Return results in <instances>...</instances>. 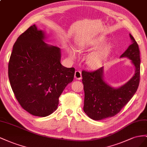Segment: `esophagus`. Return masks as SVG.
I'll list each match as a JSON object with an SVG mask.
<instances>
[{
  "label": "esophagus",
  "instance_id": "obj_1",
  "mask_svg": "<svg viewBox=\"0 0 147 147\" xmlns=\"http://www.w3.org/2000/svg\"><path fill=\"white\" fill-rule=\"evenodd\" d=\"M74 78L78 80H81L82 78V74L80 71H76L74 73Z\"/></svg>",
  "mask_w": 147,
  "mask_h": 147
}]
</instances>
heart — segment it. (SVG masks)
<instances>
[{"mask_svg":"<svg viewBox=\"0 0 147 147\" xmlns=\"http://www.w3.org/2000/svg\"><path fill=\"white\" fill-rule=\"evenodd\" d=\"M106 39L102 36H97L81 40L78 43V51L80 52L92 51L99 48L106 42ZM112 49L113 45L111 44H107L104 45L97 51L89 54L87 57L86 60L87 66L92 69H97L101 68L107 57L110 55ZM68 53L69 57L72 58H74L76 57V50L73 47H70L68 49Z\"/></svg>","mask_w":147,"mask_h":147,"instance_id":"1","label":"heart"}]
</instances>
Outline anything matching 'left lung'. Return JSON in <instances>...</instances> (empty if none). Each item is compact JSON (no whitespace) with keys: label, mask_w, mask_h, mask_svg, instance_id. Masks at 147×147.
I'll list each match as a JSON object with an SVG mask.
<instances>
[{"label":"left lung","mask_w":147,"mask_h":147,"mask_svg":"<svg viewBox=\"0 0 147 147\" xmlns=\"http://www.w3.org/2000/svg\"><path fill=\"white\" fill-rule=\"evenodd\" d=\"M132 44L121 55L131 60L136 68L134 76L118 89L111 87L103 79V68L94 71H82L84 90L83 110L94 120H102L115 116L121 110L136 92L140 82V50L137 42L130 34Z\"/></svg>","instance_id":"1"}]
</instances>
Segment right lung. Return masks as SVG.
Masks as SVG:
<instances>
[{"label":"right lung","instance_id":"add662e5","mask_svg":"<svg viewBox=\"0 0 147 147\" xmlns=\"http://www.w3.org/2000/svg\"><path fill=\"white\" fill-rule=\"evenodd\" d=\"M44 32L35 24L13 45L8 63V78L15 98L24 110L40 117L50 115L59 103L75 69L61 63L60 49L44 41Z\"/></svg>","mask_w":147,"mask_h":147}]
</instances>
